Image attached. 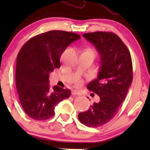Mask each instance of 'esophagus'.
<instances>
[{"label": "esophagus", "instance_id": "34e87169", "mask_svg": "<svg viewBox=\"0 0 150 150\" xmlns=\"http://www.w3.org/2000/svg\"><path fill=\"white\" fill-rule=\"evenodd\" d=\"M71 95H73V96H80V95H81V93H80V92L79 91H77V90L73 89L72 91H71Z\"/></svg>", "mask_w": 150, "mask_h": 150}]
</instances>
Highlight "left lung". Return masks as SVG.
<instances>
[{
    "label": "left lung",
    "instance_id": "8db88e82",
    "mask_svg": "<svg viewBox=\"0 0 150 150\" xmlns=\"http://www.w3.org/2000/svg\"><path fill=\"white\" fill-rule=\"evenodd\" d=\"M83 36L94 45L100 54L98 78L87 86L99 96V102L80 112L78 117L85 126L98 128L115 116L126 98L132 81V59L124 43L112 33L96 31Z\"/></svg>",
    "mask_w": 150,
    "mask_h": 150
}]
</instances>
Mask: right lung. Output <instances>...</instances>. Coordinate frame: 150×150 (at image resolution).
Masks as SVG:
<instances>
[{
    "instance_id": "add662e5",
    "label": "right lung",
    "mask_w": 150,
    "mask_h": 150,
    "mask_svg": "<svg viewBox=\"0 0 150 150\" xmlns=\"http://www.w3.org/2000/svg\"><path fill=\"white\" fill-rule=\"evenodd\" d=\"M81 38L76 33L50 30L33 37L18 52L16 84L25 113L35 120H46L54 115V108L71 95L68 89L49 85L50 74L60 67V58L71 43Z\"/></svg>"
}]
</instances>
